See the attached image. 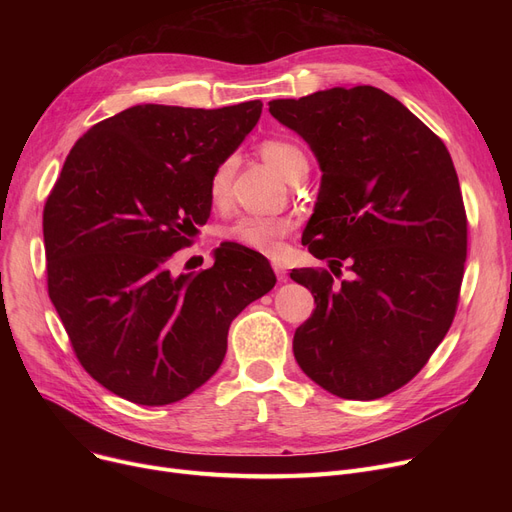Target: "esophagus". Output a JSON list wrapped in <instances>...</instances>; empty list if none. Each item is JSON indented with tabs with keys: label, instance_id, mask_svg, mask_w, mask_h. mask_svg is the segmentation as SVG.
I'll list each match as a JSON object with an SVG mask.
<instances>
[{
	"label": "esophagus",
	"instance_id": "obj_1",
	"mask_svg": "<svg viewBox=\"0 0 512 512\" xmlns=\"http://www.w3.org/2000/svg\"><path fill=\"white\" fill-rule=\"evenodd\" d=\"M272 267H274V272H276L278 282H286V280H288V272H286V267H284V265H280L278 261H274V263H272Z\"/></svg>",
	"mask_w": 512,
	"mask_h": 512
}]
</instances>
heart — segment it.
<instances>
[{
  "instance_id": "b5f03b06",
  "label": "heart",
  "mask_w": 512,
  "mask_h": 512,
  "mask_svg": "<svg viewBox=\"0 0 512 512\" xmlns=\"http://www.w3.org/2000/svg\"><path fill=\"white\" fill-rule=\"evenodd\" d=\"M261 155L267 164L276 168L286 180L299 174H307L309 157L301 145L288 139H267L261 143ZM234 159L226 157L211 170L207 182V195L213 207H226L232 193ZM294 230V222L284 215H242L226 228V240L234 245L247 247L263 255H278L282 240Z\"/></svg>"
}]
</instances>
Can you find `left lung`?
<instances>
[{
	"label": "left lung",
	"mask_w": 512,
	"mask_h": 512,
	"mask_svg": "<svg viewBox=\"0 0 512 512\" xmlns=\"http://www.w3.org/2000/svg\"><path fill=\"white\" fill-rule=\"evenodd\" d=\"M270 114L313 149L321 176L303 245L328 270H292L315 311L294 359L324 390L375 400L409 384L444 340L459 305L467 213L452 157L382 89L334 87L274 99Z\"/></svg>",
	"instance_id": "8db88e82"
}]
</instances>
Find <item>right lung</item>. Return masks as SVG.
I'll return each instance as SVG.
<instances>
[{"label": "right lung", "instance_id": "right-lung-1", "mask_svg": "<svg viewBox=\"0 0 512 512\" xmlns=\"http://www.w3.org/2000/svg\"><path fill=\"white\" fill-rule=\"evenodd\" d=\"M261 107H128L74 143L47 197L49 299L80 365L130 402L172 405L203 386L232 319L276 284L267 259L234 242L201 274L170 272L209 218L211 170Z\"/></svg>", "mask_w": 512, "mask_h": 512}]
</instances>
